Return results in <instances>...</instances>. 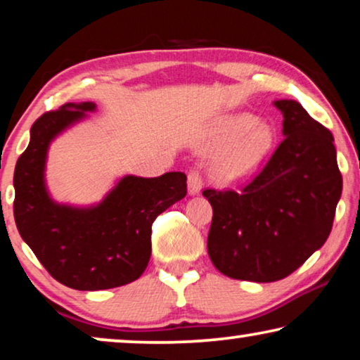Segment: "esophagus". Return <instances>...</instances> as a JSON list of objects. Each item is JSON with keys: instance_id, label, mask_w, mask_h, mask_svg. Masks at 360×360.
I'll use <instances>...</instances> for the list:
<instances>
[{"instance_id": "esophagus-1", "label": "esophagus", "mask_w": 360, "mask_h": 360, "mask_svg": "<svg viewBox=\"0 0 360 360\" xmlns=\"http://www.w3.org/2000/svg\"><path fill=\"white\" fill-rule=\"evenodd\" d=\"M201 188H203V179H201L200 170H190L188 174V193L190 195H198Z\"/></svg>"}]
</instances>
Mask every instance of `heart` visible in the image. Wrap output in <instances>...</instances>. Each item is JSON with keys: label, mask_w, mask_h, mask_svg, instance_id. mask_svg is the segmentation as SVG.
I'll return each instance as SVG.
<instances>
[{"label": "heart", "mask_w": 360, "mask_h": 360, "mask_svg": "<svg viewBox=\"0 0 360 360\" xmlns=\"http://www.w3.org/2000/svg\"><path fill=\"white\" fill-rule=\"evenodd\" d=\"M275 144L272 126L262 124L249 112L224 117L210 139L213 150L226 149L213 165V175L223 184L248 179L262 164Z\"/></svg>", "instance_id": "obj_1"}]
</instances>
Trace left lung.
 Segmentation results:
<instances>
[{
	"label": "left lung",
	"instance_id": "left-lung-1",
	"mask_svg": "<svg viewBox=\"0 0 360 360\" xmlns=\"http://www.w3.org/2000/svg\"><path fill=\"white\" fill-rule=\"evenodd\" d=\"M283 136L240 190H205L213 206L211 262L226 277L267 283L288 277L326 243L342 176L334 137L293 100L274 103Z\"/></svg>",
	"mask_w": 360,
	"mask_h": 360
}]
</instances>
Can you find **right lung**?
I'll use <instances>...</instances> for the list:
<instances>
[{
  "label": "right lung",
  "instance_id": "right-lung-1",
  "mask_svg": "<svg viewBox=\"0 0 360 360\" xmlns=\"http://www.w3.org/2000/svg\"><path fill=\"white\" fill-rule=\"evenodd\" d=\"M95 103H67L31 127L27 149L14 169V221L32 252L57 282L75 290H106L137 280L150 259L152 223L186 195V175H126L90 208L58 205L47 193L44 170L51 142L95 111Z\"/></svg>",
  "mask_w": 360,
  "mask_h": 360
}]
</instances>
